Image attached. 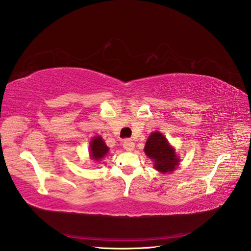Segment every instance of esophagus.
<instances>
[{"instance_id":"obj_1","label":"esophagus","mask_w":251,"mask_h":251,"mask_svg":"<svg viewBox=\"0 0 251 251\" xmlns=\"http://www.w3.org/2000/svg\"><path fill=\"white\" fill-rule=\"evenodd\" d=\"M123 147L127 151H132L134 148V143L131 140H125L123 143Z\"/></svg>"}]
</instances>
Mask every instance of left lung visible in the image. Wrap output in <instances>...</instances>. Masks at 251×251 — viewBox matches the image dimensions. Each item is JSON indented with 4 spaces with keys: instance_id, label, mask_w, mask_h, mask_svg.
Instances as JSON below:
<instances>
[{
    "instance_id": "left-lung-1",
    "label": "left lung",
    "mask_w": 251,
    "mask_h": 251,
    "mask_svg": "<svg viewBox=\"0 0 251 251\" xmlns=\"http://www.w3.org/2000/svg\"><path fill=\"white\" fill-rule=\"evenodd\" d=\"M144 151L148 157L153 161L154 168L162 174L171 173L180 163V157L176 153L174 147L169 145L164 135L155 131L149 135L144 147Z\"/></svg>"
}]
</instances>
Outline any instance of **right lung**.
I'll return each instance as SVG.
<instances>
[{"mask_svg":"<svg viewBox=\"0 0 251 251\" xmlns=\"http://www.w3.org/2000/svg\"><path fill=\"white\" fill-rule=\"evenodd\" d=\"M90 157L94 161H101L103 157L108 152L109 148L107 147L103 139L98 135V137L92 138L89 145Z\"/></svg>","mask_w":251,"mask_h":251,"instance_id":"1","label":"right lung"}]
</instances>
